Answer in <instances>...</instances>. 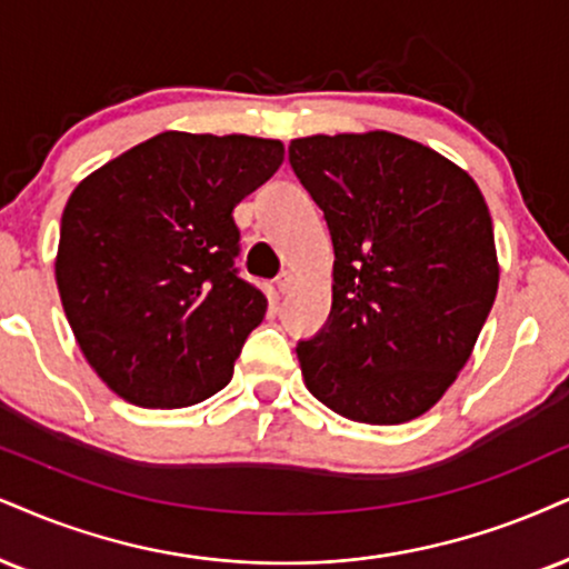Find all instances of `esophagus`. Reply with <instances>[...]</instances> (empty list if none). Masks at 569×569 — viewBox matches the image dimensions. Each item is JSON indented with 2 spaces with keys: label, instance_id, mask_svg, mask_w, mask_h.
<instances>
[{
  "label": "esophagus",
  "instance_id": "1",
  "mask_svg": "<svg viewBox=\"0 0 569 569\" xmlns=\"http://www.w3.org/2000/svg\"><path fill=\"white\" fill-rule=\"evenodd\" d=\"M292 287H296V273H290V271H284L282 277L277 279V290L282 292V296H287V292L292 290Z\"/></svg>",
  "mask_w": 569,
  "mask_h": 569
}]
</instances>
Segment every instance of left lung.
<instances>
[{
    "label": "left lung",
    "mask_w": 569,
    "mask_h": 569,
    "mask_svg": "<svg viewBox=\"0 0 569 569\" xmlns=\"http://www.w3.org/2000/svg\"><path fill=\"white\" fill-rule=\"evenodd\" d=\"M332 234V311L298 342L306 388L363 425L422 417L465 369L499 290L493 221L465 168L390 131L290 142Z\"/></svg>",
    "instance_id": "obj_1"
}]
</instances>
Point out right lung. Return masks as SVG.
I'll return each instance as SVG.
<instances>
[{"label":"right lung","instance_id":"right-lung-1","mask_svg":"<svg viewBox=\"0 0 569 569\" xmlns=\"http://www.w3.org/2000/svg\"><path fill=\"white\" fill-rule=\"evenodd\" d=\"M282 160L279 139L163 131L73 189L54 279L83 359L123 401L181 409L229 385L269 306L237 277L231 213Z\"/></svg>","mask_w":569,"mask_h":569}]
</instances>
